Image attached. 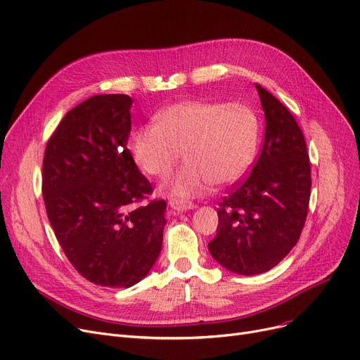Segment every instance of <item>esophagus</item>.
Here are the masks:
<instances>
[{"mask_svg":"<svg viewBox=\"0 0 360 360\" xmlns=\"http://www.w3.org/2000/svg\"><path fill=\"white\" fill-rule=\"evenodd\" d=\"M169 206L175 210V212H185V210H191V209H194L195 206H194V203H191V202H184V200H176V198H170L169 200Z\"/></svg>","mask_w":360,"mask_h":360,"instance_id":"34e87169","label":"esophagus"}]
</instances>
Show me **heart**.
<instances>
[{
    "label": "heart",
    "mask_w": 360,
    "mask_h": 360,
    "mask_svg": "<svg viewBox=\"0 0 360 360\" xmlns=\"http://www.w3.org/2000/svg\"><path fill=\"white\" fill-rule=\"evenodd\" d=\"M259 122L242 102L184 101L162 110L155 123L133 131L130 153L150 176L165 178L184 151L187 162L160 191L176 200L209 193L215 182L230 185L243 178L255 162Z\"/></svg>",
    "instance_id": "1"
}]
</instances>
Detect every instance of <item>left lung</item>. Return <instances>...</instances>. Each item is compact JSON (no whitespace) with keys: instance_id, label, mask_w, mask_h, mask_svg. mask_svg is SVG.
<instances>
[{"instance_id":"obj_1","label":"left lung","mask_w":360,"mask_h":360,"mask_svg":"<svg viewBox=\"0 0 360 360\" xmlns=\"http://www.w3.org/2000/svg\"><path fill=\"white\" fill-rule=\"evenodd\" d=\"M265 114L262 150L249 176L222 198L210 255L224 269L261 274L298 242L307 218L311 172L302 130L286 106L255 84Z\"/></svg>"}]
</instances>
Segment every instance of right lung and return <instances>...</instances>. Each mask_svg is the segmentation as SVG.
Returning a JSON list of instances; mask_svg holds the SVG:
<instances>
[{
	"label": "right lung",
	"mask_w": 360,
	"mask_h": 360,
	"mask_svg": "<svg viewBox=\"0 0 360 360\" xmlns=\"http://www.w3.org/2000/svg\"><path fill=\"white\" fill-rule=\"evenodd\" d=\"M127 95H96L66 112L47 142L43 197L49 221L74 269L89 282L130 288L162 250L165 200L153 193L127 139Z\"/></svg>",
	"instance_id": "1"
}]
</instances>
